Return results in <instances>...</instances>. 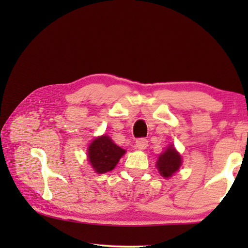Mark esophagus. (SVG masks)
<instances>
[{"label": "esophagus", "mask_w": 248, "mask_h": 248, "mask_svg": "<svg viewBox=\"0 0 248 248\" xmlns=\"http://www.w3.org/2000/svg\"><path fill=\"white\" fill-rule=\"evenodd\" d=\"M148 144H149V142H148V140L144 139V138H141V139H138L136 141V145L139 150L146 149L148 148Z\"/></svg>", "instance_id": "esophagus-1"}]
</instances>
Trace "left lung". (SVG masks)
<instances>
[{
    "instance_id": "8db88e82",
    "label": "left lung",
    "mask_w": 248,
    "mask_h": 248,
    "mask_svg": "<svg viewBox=\"0 0 248 248\" xmlns=\"http://www.w3.org/2000/svg\"><path fill=\"white\" fill-rule=\"evenodd\" d=\"M182 156L171 144L158 156L156 167L163 177H171L182 165Z\"/></svg>"
}]
</instances>
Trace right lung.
<instances>
[{
  "label": "right lung",
  "instance_id": "obj_1",
  "mask_svg": "<svg viewBox=\"0 0 248 248\" xmlns=\"http://www.w3.org/2000/svg\"><path fill=\"white\" fill-rule=\"evenodd\" d=\"M124 153L125 151L124 149L115 144L114 141L105 134L92 141L87 149L89 161L94 170L98 174L114 170Z\"/></svg>",
  "mask_w": 248,
  "mask_h": 248
}]
</instances>
